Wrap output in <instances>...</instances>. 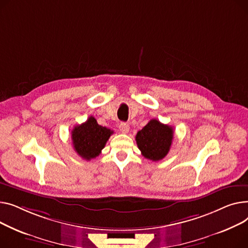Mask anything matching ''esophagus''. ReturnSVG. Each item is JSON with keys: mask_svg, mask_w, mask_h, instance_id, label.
Wrapping results in <instances>:
<instances>
[{"mask_svg": "<svg viewBox=\"0 0 248 248\" xmlns=\"http://www.w3.org/2000/svg\"><path fill=\"white\" fill-rule=\"evenodd\" d=\"M119 129L122 133H128L129 132V125L125 122H121L120 125H119Z\"/></svg>", "mask_w": 248, "mask_h": 248, "instance_id": "1", "label": "esophagus"}]
</instances>
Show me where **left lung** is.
<instances>
[{"label": "left lung", "instance_id": "1", "mask_svg": "<svg viewBox=\"0 0 248 248\" xmlns=\"http://www.w3.org/2000/svg\"><path fill=\"white\" fill-rule=\"evenodd\" d=\"M173 140V128L152 119L136 135L141 154L152 161H159L169 152Z\"/></svg>", "mask_w": 248, "mask_h": 248}]
</instances>
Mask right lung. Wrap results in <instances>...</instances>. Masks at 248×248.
Returning a JSON list of instances; mask_svg holds the SVG:
<instances>
[{
    "label": "right lung",
    "instance_id": "right-lung-1",
    "mask_svg": "<svg viewBox=\"0 0 248 248\" xmlns=\"http://www.w3.org/2000/svg\"><path fill=\"white\" fill-rule=\"evenodd\" d=\"M112 134V130L99 125L93 116H90L86 122L73 128V146L79 156L89 161L99 156Z\"/></svg>",
    "mask_w": 248,
    "mask_h": 248
}]
</instances>
